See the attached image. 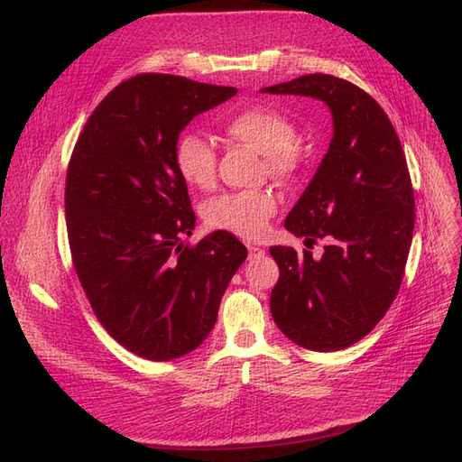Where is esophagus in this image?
<instances>
[{"label":"esophagus","mask_w":462,"mask_h":462,"mask_svg":"<svg viewBox=\"0 0 462 462\" xmlns=\"http://www.w3.org/2000/svg\"><path fill=\"white\" fill-rule=\"evenodd\" d=\"M246 248H248V258H262L265 254V250L256 245H246Z\"/></svg>","instance_id":"34e87169"}]
</instances>
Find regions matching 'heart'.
Returning a JSON list of instances; mask_svg holds the SVG:
<instances>
[{
	"instance_id": "b5f03b06",
	"label": "heart",
	"mask_w": 462,
	"mask_h": 462,
	"mask_svg": "<svg viewBox=\"0 0 462 462\" xmlns=\"http://www.w3.org/2000/svg\"><path fill=\"white\" fill-rule=\"evenodd\" d=\"M226 134L235 143L265 153V163L273 177L289 179L297 171L300 150L292 141L295 125L282 111L268 106L245 107L226 123ZM175 165L190 187L204 190L214 185L216 152L204 136L180 134L175 144ZM275 209L277 199L270 190H241L209 200L204 217L209 227L256 239L268 229Z\"/></svg>"
}]
</instances>
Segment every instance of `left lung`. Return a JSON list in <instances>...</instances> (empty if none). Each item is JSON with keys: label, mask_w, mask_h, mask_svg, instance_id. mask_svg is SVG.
<instances>
[{"label": "left lung", "mask_w": 462, "mask_h": 462, "mask_svg": "<svg viewBox=\"0 0 462 462\" xmlns=\"http://www.w3.org/2000/svg\"><path fill=\"white\" fill-rule=\"evenodd\" d=\"M262 92L309 96L331 111L328 153L285 219L306 246L324 239V254L272 246L279 282L270 306L292 343L341 351L375 328L399 292L414 231L407 160L385 111L353 82L314 73Z\"/></svg>", "instance_id": "left-lung-1"}]
</instances>
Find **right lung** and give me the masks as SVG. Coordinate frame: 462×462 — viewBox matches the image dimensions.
I'll return each instance as SVG.
<instances>
[{
  "label": "right lung",
  "instance_id": "obj_1",
  "mask_svg": "<svg viewBox=\"0 0 462 462\" xmlns=\"http://www.w3.org/2000/svg\"><path fill=\"white\" fill-rule=\"evenodd\" d=\"M235 94L175 75L133 77L92 111L69 162L65 216L80 285L106 331L143 358L202 345L246 260L227 231L185 246L197 217L175 165L180 131Z\"/></svg>",
  "mask_w": 462,
  "mask_h": 462
}]
</instances>
